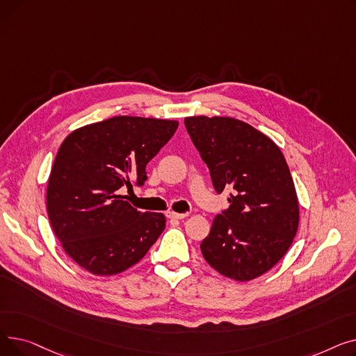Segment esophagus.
Segmentation results:
<instances>
[{
  "mask_svg": "<svg viewBox=\"0 0 356 356\" xmlns=\"http://www.w3.org/2000/svg\"><path fill=\"white\" fill-rule=\"evenodd\" d=\"M165 216H167L168 219H183V218H186L188 215H186V213H177V212H173V211H168V212H165Z\"/></svg>",
  "mask_w": 356,
  "mask_h": 356,
  "instance_id": "34e87169",
  "label": "esophagus"
}]
</instances>
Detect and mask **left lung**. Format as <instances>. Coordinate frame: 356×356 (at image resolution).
<instances>
[{"mask_svg": "<svg viewBox=\"0 0 356 356\" xmlns=\"http://www.w3.org/2000/svg\"><path fill=\"white\" fill-rule=\"evenodd\" d=\"M186 129L229 208L215 216L200 250L223 277L250 282L289 251L298 228V200L280 148L263 133L229 117H188Z\"/></svg>", "mask_w": 356, "mask_h": 356, "instance_id": "8db88e82", "label": "left lung"}]
</instances>
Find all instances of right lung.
<instances>
[{"label":"right lung","instance_id":"right-lung-1","mask_svg":"<svg viewBox=\"0 0 356 356\" xmlns=\"http://www.w3.org/2000/svg\"><path fill=\"white\" fill-rule=\"evenodd\" d=\"M177 121L114 117L65 138L49 176L46 207L54 235L79 267L115 275L137 264L165 227L120 195L147 179L145 165L173 137Z\"/></svg>","mask_w":356,"mask_h":356}]
</instances>
